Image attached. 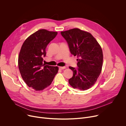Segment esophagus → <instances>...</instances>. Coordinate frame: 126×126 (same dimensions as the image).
<instances>
[{"mask_svg":"<svg viewBox=\"0 0 126 126\" xmlns=\"http://www.w3.org/2000/svg\"><path fill=\"white\" fill-rule=\"evenodd\" d=\"M59 69H60V70H62V69H65V67H59Z\"/></svg>","mask_w":126,"mask_h":126,"instance_id":"esophagus-1","label":"esophagus"}]
</instances>
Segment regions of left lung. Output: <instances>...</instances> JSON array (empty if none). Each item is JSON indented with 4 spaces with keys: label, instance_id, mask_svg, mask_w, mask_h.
I'll use <instances>...</instances> for the list:
<instances>
[{
    "label": "left lung",
    "instance_id": "left-lung-1",
    "mask_svg": "<svg viewBox=\"0 0 126 126\" xmlns=\"http://www.w3.org/2000/svg\"><path fill=\"white\" fill-rule=\"evenodd\" d=\"M67 41L70 53L77 56V67H69L73 72L69 79L74 88L85 90L94 85L99 77L102 66L103 54L96 39L88 32L75 28L61 32Z\"/></svg>",
    "mask_w": 126,
    "mask_h": 126
}]
</instances>
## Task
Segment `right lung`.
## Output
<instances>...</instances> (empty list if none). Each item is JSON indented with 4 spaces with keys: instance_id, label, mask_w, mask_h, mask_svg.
<instances>
[{
    "instance_id": "right-lung-1",
    "label": "right lung",
    "mask_w": 126,
    "mask_h": 126,
    "mask_svg": "<svg viewBox=\"0 0 126 126\" xmlns=\"http://www.w3.org/2000/svg\"><path fill=\"white\" fill-rule=\"evenodd\" d=\"M57 32L39 30L29 36L22 44L18 59L21 76L30 87L42 90L49 86L59 68L43 64L46 48L57 36Z\"/></svg>"
}]
</instances>
